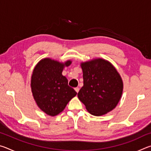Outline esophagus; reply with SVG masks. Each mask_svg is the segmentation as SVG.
<instances>
[{"instance_id":"34e87169","label":"esophagus","mask_w":151,"mask_h":151,"mask_svg":"<svg viewBox=\"0 0 151 151\" xmlns=\"http://www.w3.org/2000/svg\"><path fill=\"white\" fill-rule=\"evenodd\" d=\"M75 91L76 92V93H78V91H79V88L78 87H76V88H75Z\"/></svg>"}]
</instances>
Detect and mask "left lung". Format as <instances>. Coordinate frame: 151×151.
Wrapping results in <instances>:
<instances>
[{"label":"left lung","mask_w":151,"mask_h":151,"mask_svg":"<svg viewBox=\"0 0 151 151\" xmlns=\"http://www.w3.org/2000/svg\"><path fill=\"white\" fill-rule=\"evenodd\" d=\"M83 86L78 97L89 113L101 116L115 108L121 98L123 83L111 63L96 58L81 64Z\"/></svg>","instance_id":"1"}]
</instances>
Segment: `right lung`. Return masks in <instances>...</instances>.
I'll return each instance as SVG.
<instances>
[{
    "mask_svg": "<svg viewBox=\"0 0 151 151\" xmlns=\"http://www.w3.org/2000/svg\"><path fill=\"white\" fill-rule=\"evenodd\" d=\"M46 58L40 60L31 76V90L38 106L48 115L54 116L62 112L76 92L68 85V80L62 75L64 67L71 64Z\"/></svg>",
    "mask_w": 151,
    "mask_h": 151,
    "instance_id": "obj_1",
    "label": "right lung"
}]
</instances>
